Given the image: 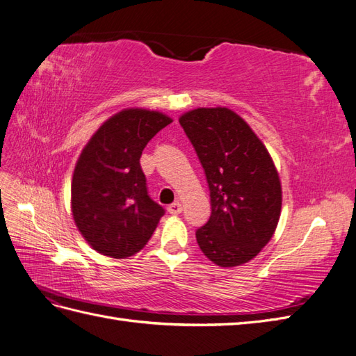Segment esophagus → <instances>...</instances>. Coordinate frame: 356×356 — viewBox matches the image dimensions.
I'll list each match as a JSON object with an SVG mask.
<instances>
[{
	"mask_svg": "<svg viewBox=\"0 0 356 356\" xmlns=\"http://www.w3.org/2000/svg\"><path fill=\"white\" fill-rule=\"evenodd\" d=\"M168 212H169L170 215H178V213H181V212H182V204H181L179 202H175V203L169 204V207H168Z\"/></svg>",
	"mask_w": 356,
	"mask_h": 356,
	"instance_id": "obj_1",
	"label": "esophagus"
}]
</instances>
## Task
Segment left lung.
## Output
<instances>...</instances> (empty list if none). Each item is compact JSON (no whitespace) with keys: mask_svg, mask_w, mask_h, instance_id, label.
Here are the masks:
<instances>
[{"mask_svg":"<svg viewBox=\"0 0 356 356\" xmlns=\"http://www.w3.org/2000/svg\"><path fill=\"white\" fill-rule=\"evenodd\" d=\"M178 120L211 191L209 221L196 232L202 252L220 267L251 261L270 242L281 218L282 186L270 153L227 106H200Z\"/></svg>","mask_w":356,"mask_h":356,"instance_id":"1","label":"left lung"}]
</instances>
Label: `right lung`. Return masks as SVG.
Segmentation results:
<instances>
[{"label":"right lung","mask_w":356,"mask_h":356,"mask_svg":"<svg viewBox=\"0 0 356 356\" xmlns=\"http://www.w3.org/2000/svg\"><path fill=\"white\" fill-rule=\"evenodd\" d=\"M169 123L165 113L124 108L106 118L81 149L71 182V212L96 252L111 258L139 252L163 217V208L148 196L139 159Z\"/></svg>","instance_id":"obj_1"}]
</instances>
